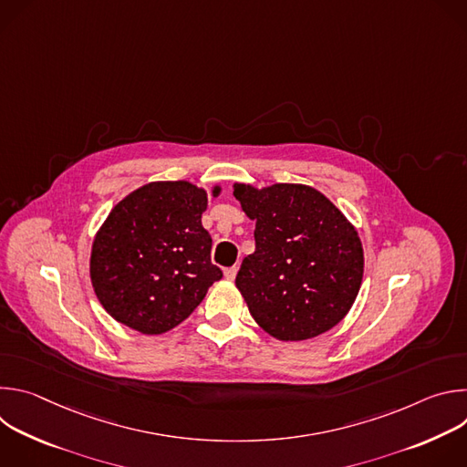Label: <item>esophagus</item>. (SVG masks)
<instances>
[{
	"label": "esophagus",
	"instance_id": "obj_1",
	"mask_svg": "<svg viewBox=\"0 0 467 467\" xmlns=\"http://www.w3.org/2000/svg\"><path fill=\"white\" fill-rule=\"evenodd\" d=\"M236 272H238L236 265H231V268H227V270L223 272V275H225V279H227V281H234V277H236Z\"/></svg>",
	"mask_w": 467,
	"mask_h": 467
}]
</instances>
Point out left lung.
I'll return each mask as SVG.
<instances>
[{
	"label": "left lung",
	"mask_w": 467,
	"mask_h": 467,
	"mask_svg": "<svg viewBox=\"0 0 467 467\" xmlns=\"http://www.w3.org/2000/svg\"><path fill=\"white\" fill-rule=\"evenodd\" d=\"M234 197L254 220V253L236 275L254 321L285 342L340 323L364 274L362 244L348 218L305 184H234Z\"/></svg>",
	"instance_id": "obj_1"
}]
</instances>
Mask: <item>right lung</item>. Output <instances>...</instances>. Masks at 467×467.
I'll use <instances>...</instances> for the list:
<instances>
[{
	"label": "right lung",
	"instance_id": "obj_1",
	"mask_svg": "<svg viewBox=\"0 0 467 467\" xmlns=\"http://www.w3.org/2000/svg\"><path fill=\"white\" fill-rule=\"evenodd\" d=\"M205 209L207 192L186 181L144 184L112 209L92 245L90 277L116 321L142 335H162L223 277L211 260Z\"/></svg>",
	"mask_w": 467,
	"mask_h": 467
}]
</instances>
